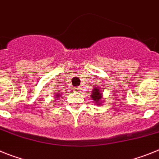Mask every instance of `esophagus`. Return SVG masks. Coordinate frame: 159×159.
Instances as JSON below:
<instances>
[{"label": "esophagus", "mask_w": 159, "mask_h": 159, "mask_svg": "<svg viewBox=\"0 0 159 159\" xmlns=\"http://www.w3.org/2000/svg\"><path fill=\"white\" fill-rule=\"evenodd\" d=\"M75 91H78V90H80V89H81V88H75Z\"/></svg>", "instance_id": "esophagus-1"}]
</instances>
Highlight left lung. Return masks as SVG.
<instances>
[{"instance_id":"left-lung-1","label":"left lung","mask_w":159,"mask_h":159,"mask_svg":"<svg viewBox=\"0 0 159 159\" xmlns=\"http://www.w3.org/2000/svg\"><path fill=\"white\" fill-rule=\"evenodd\" d=\"M91 93H92L90 95V98L93 100L94 105H96V106L102 105L103 102L105 100H103L102 91L100 89V87H98V86L94 87L93 89V90L91 91Z\"/></svg>"}]
</instances>
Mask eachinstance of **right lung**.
Listing matches in <instances>:
<instances>
[{"instance_id": "obj_1", "label": "right lung", "mask_w": 159, "mask_h": 159, "mask_svg": "<svg viewBox=\"0 0 159 159\" xmlns=\"http://www.w3.org/2000/svg\"><path fill=\"white\" fill-rule=\"evenodd\" d=\"M61 95H62V93H57V94L54 95V99L55 100H59V98H60V97H61Z\"/></svg>"}]
</instances>
